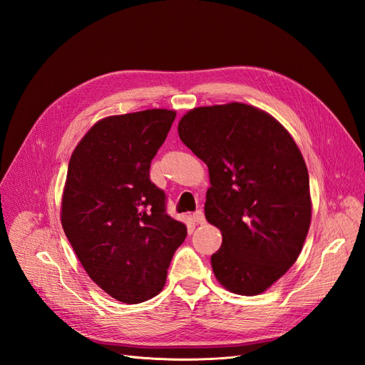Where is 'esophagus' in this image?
Segmentation results:
<instances>
[{"label": "esophagus", "mask_w": 365, "mask_h": 365, "mask_svg": "<svg viewBox=\"0 0 365 365\" xmlns=\"http://www.w3.org/2000/svg\"><path fill=\"white\" fill-rule=\"evenodd\" d=\"M193 220L196 224H204L205 222V216H204L202 210H196V212L193 213Z\"/></svg>", "instance_id": "esophagus-1"}]
</instances>
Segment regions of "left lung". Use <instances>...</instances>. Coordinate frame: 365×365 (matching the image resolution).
I'll return each mask as SVG.
<instances>
[{"instance_id":"1","label":"left lung","mask_w":365,"mask_h":365,"mask_svg":"<svg viewBox=\"0 0 365 365\" xmlns=\"http://www.w3.org/2000/svg\"><path fill=\"white\" fill-rule=\"evenodd\" d=\"M178 134L208 165L205 217L222 233L216 279L239 295L262 294L295 263L311 225L302 152L277 120L244 103L192 109Z\"/></svg>"}]
</instances>
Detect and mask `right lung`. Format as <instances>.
Returning a JSON list of instances; mask_svg holds the SVG:
<instances>
[{"label": "right lung", "mask_w": 365, "mask_h": 365, "mask_svg": "<svg viewBox=\"0 0 365 365\" xmlns=\"http://www.w3.org/2000/svg\"><path fill=\"white\" fill-rule=\"evenodd\" d=\"M175 111L148 109L106 117L74 149L62 196L65 236L96 284L118 302L155 297L165 283L184 224L165 212L150 163Z\"/></svg>", "instance_id": "obj_1"}]
</instances>
